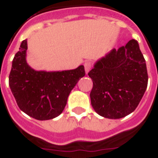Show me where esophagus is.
I'll list each match as a JSON object with an SVG mask.
<instances>
[{
	"label": "esophagus",
	"instance_id": "obj_1",
	"mask_svg": "<svg viewBox=\"0 0 158 158\" xmlns=\"http://www.w3.org/2000/svg\"><path fill=\"white\" fill-rule=\"evenodd\" d=\"M84 67H85V71H86V74H88V72H89V70H91V68H92L91 62H89V61L85 62Z\"/></svg>",
	"mask_w": 158,
	"mask_h": 158
}]
</instances>
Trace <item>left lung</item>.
<instances>
[{
	"instance_id": "obj_1",
	"label": "left lung",
	"mask_w": 158,
	"mask_h": 158,
	"mask_svg": "<svg viewBox=\"0 0 158 158\" xmlns=\"http://www.w3.org/2000/svg\"><path fill=\"white\" fill-rule=\"evenodd\" d=\"M88 76L93 80L92 106L99 116L110 119L133 112L148 83L145 60L135 39L98 60Z\"/></svg>"
}]
</instances>
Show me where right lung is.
I'll list each match as a JSON object with an SVG mask.
<instances>
[{
  "label": "right lung",
  "mask_w": 158,
  "mask_h": 158,
  "mask_svg": "<svg viewBox=\"0 0 158 158\" xmlns=\"http://www.w3.org/2000/svg\"><path fill=\"white\" fill-rule=\"evenodd\" d=\"M27 48V40H23L13 60L10 88L21 110L37 120H50L62 113L70 91L85 76L84 66L63 71H37L26 62Z\"/></svg>",
  "instance_id": "right-lung-1"
}]
</instances>
